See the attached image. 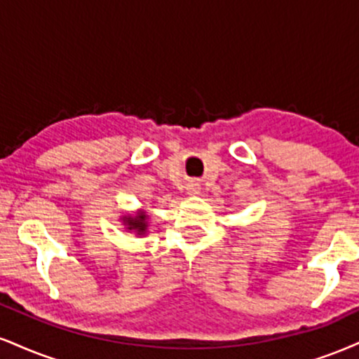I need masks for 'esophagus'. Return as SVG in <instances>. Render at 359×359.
<instances>
[{
    "instance_id": "obj_1",
    "label": "esophagus",
    "mask_w": 359,
    "mask_h": 359,
    "mask_svg": "<svg viewBox=\"0 0 359 359\" xmlns=\"http://www.w3.org/2000/svg\"><path fill=\"white\" fill-rule=\"evenodd\" d=\"M189 194H198V184L189 185Z\"/></svg>"
}]
</instances>
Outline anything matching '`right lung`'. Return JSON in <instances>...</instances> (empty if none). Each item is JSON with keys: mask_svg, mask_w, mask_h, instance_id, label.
<instances>
[{"mask_svg": "<svg viewBox=\"0 0 359 359\" xmlns=\"http://www.w3.org/2000/svg\"><path fill=\"white\" fill-rule=\"evenodd\" d=\"M145 219H147V215L145 214H140V215H137L135 219L128 217V221H125V222L128 224V229H130V231H132V229H135V231L140 232V234H144L145 229H147Z\"/></svg>", "mask_w": 359, "mask_h": 359, "instance_id": "obj_1", "label": "right lung"}]
</instances>
